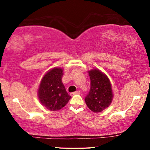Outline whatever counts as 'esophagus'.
I'll list each match as a JSON object with an SVG mask.
<instances>
[{
  "label": "esophagus",
  "mask_w": 150,
  "mask_h": 150,
  "mask_svg": "<svg viewBox=\"0 0 150 150\" xmlns=\"http://www.w3.org/2000/svg\"><path fill=\"white\" fill-rule=\"evenodd\" d=\"M81 93V92L79 91H77L76 92H73V93H71V96H74V95H79V94Z\"/></svg>",
  "instance_id": "esophagus-1"
}]
</instances>
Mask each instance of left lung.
I'll return each mask as SVG.
<instances>
[{"mask_svg":"<svg viewBox=\"0 0 150 150\" xmlns=\"http://www.w3.org/2000/svg\"><path fill=\"white\" fill-rule=\"evenodd\" d=\"M91 87L85 98L87 106L94 112H102L109 106L112 99V92L109 79L98 69L89 71Z\"/></svg>","mask_w":150,"mask_h":150,"instance_id":"left-lung-1","label":"left lung"}]
</instances>
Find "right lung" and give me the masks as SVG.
<instances>
[{"label":"right lung","instance_id":"right-lung-1","mask_svg":"<svg viewBox=\"0 0 150 150\" xmlns=\"http://www.w3.org/2000/svg\"><path fill=\"white\" fill-rule=\"evenodd\" d=\"M63 75V69L55 67L44 75L39 88L40 102L52 111L61 109L71 98L62 83Z\"/></svg>","mask_w":150,"mask_h":150}]
</instances>
